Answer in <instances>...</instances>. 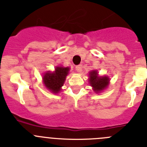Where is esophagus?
<instances>
[{"instance_id":"esophagus-1","label":"esophagus","mask_w":147,"mask_h":147,"mask_svg":"<svg viewBox=\"0 0 147 147\" xmlns=\"http://www.w3.org/2000/svg\"><path fill=\"white\" fill-rule=\"evenodd\" d=\"M82 64H79L77 65V66H75V69L77 70V72H81V70H82Z\"/></svg>"}]
</instances>
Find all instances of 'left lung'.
I'll list each match as a JSON object with an SVG mask.
<instances>
[{"label": "left lung", "mask_w": 147, "mask_h": 147, "mask_svg": "<svg viewBox=\"0 0 147 147\" xmlns=\"http://www.w3.org/2000/svg\"><path fill=\"white\" fill-rule=\"evenodd\" d=\"M109 78L100 77L97 71H92L89 73V84L94 89V91L98 92L105 89L109 84Z\"/></svg>", "instance_id": "8db88e82"}]
</instances>
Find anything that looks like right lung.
<instances>
[{
	"instance_id": "obj_1",
	"label": "right lung",
	"mask_w": 147,
	"mask_h": 147,
	"mask_svg": "<svg viewBox=\"0 0 147 147\" xmlns=\"http://www.w3.org/2000/svg\"><path fill=\"white\" fill-rule=\"evenodd\" d=\"M68 67H56L54 72H47L43 77V84L47 89L54 93H58L63 85L66 76L69 72Z\"/></svg>"
}]
</instances>
